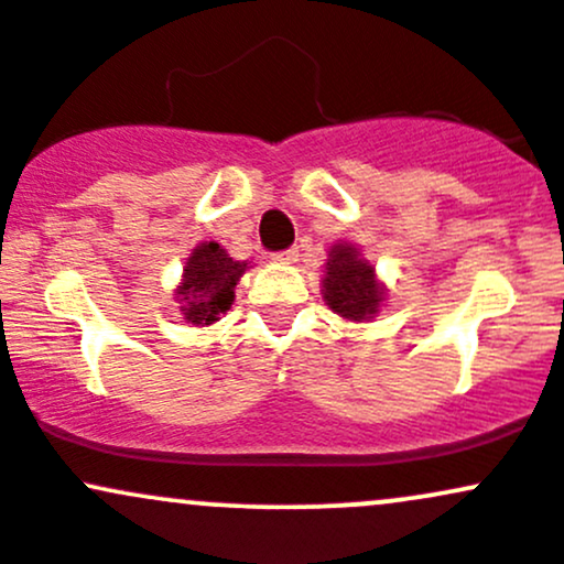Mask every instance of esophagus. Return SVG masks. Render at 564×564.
I'll return each mask as SVG.
<instances>
[{
    "mask_svg": "<svg viewBox=\"0 0 564 564\" xmlns=\"http://www.w3.org/2000/svg\"><path fill=\"white\" fill-rule=\"evenodd\" d=\"M276 263H295L299 260V247H290V250H282L274 256Z\"/></svg>",
    "mask_w": 564,
    "mask_h": 564,
    "instance_id": "34e87169",
    "label": "esophagus"
}]
</instances>
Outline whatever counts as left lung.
Wrapping results in <instances>:
<instances>
[{
  "label": "left lung",
  "mask_w": 564,
  "mask_h": 564,
  "mask_svg": "<svg viewBox=\"0 0 564 564\" xmlns=\"http://www.w3.org/2000/svg\"><path fill=\"white\" fill-rule=\"evenodd\" d=\"M323 299L338 317L366 323L384 304V288L377 282L373 265L355 245H333L323 276Z\"/></svg>",
  "instance_id": "left-lung-1"
}]
</instances>
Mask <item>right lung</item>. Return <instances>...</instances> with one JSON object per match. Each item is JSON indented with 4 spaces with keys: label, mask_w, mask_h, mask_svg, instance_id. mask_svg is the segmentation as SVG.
Instances as JSON below:
<instances>
[{
    "label": "right lung",
    "mask_w": 564,
    "mask_h": 564,
    "mask_svg": "<svg viewBox=\"0 0 564 564\" xmlns=\"http://www.w3.org/2000/svg\"><path fill=\"white\" fill-rule=\"evenodd\" d=\"M247 271L245 260H234L217 241H204L187 258L177 288L180 312L191 325H212L234 304V288Z\"/></svg>",
    "instance_id": "obj_1"
}]
</instances>
